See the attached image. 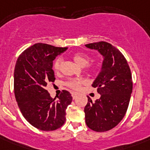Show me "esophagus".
Wrapping results in <instances>:
<instances>
[{
  "mask_svg": "<svg viewBox=\"0 0 150 150\" xmlns=\"http://www.w3.org/2000/svg\"><path fill=\"white\" fill-rule=\"evenodd\" d=\"M77 96H78L77 93H72L73 100H75V99H76V97H77Z\"/></svg>",
  "mask_w": 150,
  "mask_h": 150,
  "instance_id": "esophagus-1",
  "label": "esophagus"
}]
</instances>
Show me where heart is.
Segmentation results:
<instances>
[{"instance_id":"heart-1","label":"heart","mask_w":150,"mask_h":150,"mask_svg":"<svg viewBox=\"0 0 150 150\" xmlns=\"http://www.w3.org/2000/svg\"><path fill=\"white\" fill-rule=\"evenodd\" d=\"M72 58L75 61V63H77L80 66L86 65L89 62V57L86 54H83V53H75V54H73ZM61 64H62V59L61 58L58 57V58H57L55 60L54 63V66H53L54 70L55 71H58L61 69ZM96 68H97V66L95 64H89L87 66V68L91 71L95 70V69H96ZM84 83L85 81L82 79H72L69 80L66 83V85L69 88H71V89H75V90H79L82 84H84Z\"/></svg>"}]
</instances>
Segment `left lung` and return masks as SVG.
Here are the masks:
<instances>
[{
  "label": "left lung",
  "mask_w": 150,
  "mask_h": 150,
  "mask_svg": "<svg viewBox=\"0 0 150 150\" xmlns=\"http://www.w3.org/2000/svg\"><path fill=\"white\" fill-rule=\"evenodd\" d=\"M86 47L98 50L103 57L101 71L92 84L100 98L93 103L88 96L84 109L86 123L92 130L107 132L125 115L132 92V73L125 57L110 43L101 41Z\"/></svg>",
  "instance_id": "8db88e82"
}]
</instances>
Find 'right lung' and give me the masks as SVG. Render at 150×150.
I'll list each match as a JSON object with an SVG mask.
<instances>
[{
  "label": "right lung",
  "mask_w": 150,
  "mask_h": 150,
  "mask_svg": "<svg viewBox=\"0 0 150 150\" xmlns=\"http://www.w3.org/2000/svg\"><path fill=\"white\" fill-rule=\"evenodd\" d=\"M67 47L36 43L20 54L14 71V91L18 106L29 124L42 131H54L66 120L72 96L63 90L53 99L45 87L55 80L53 61Z\"/></svg>",
  "instance_id": "1"
}]
</instances>
